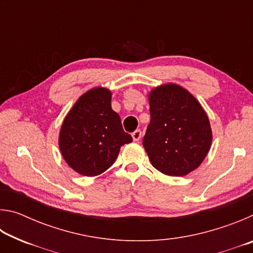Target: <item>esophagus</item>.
Listing matches in <instances>:
<instances>
[{
	"instance_id": "1",
	"label": "esophagus",
	"mask_w": 253,
	"mask_h": 253,
	"mask_svg": "<svg viewBox=\"0 0 253 253\" xmlns=\"http://www.w3.org/2000/svg\"><path fill=\"white\" fill-rule=\"evenodd\" d=\"M131 137H132V139H134V142H138V140L142 138V131H140L139 129L135 130L131 134Z\"/></svg>"
}]
</instances>
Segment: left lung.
Here are the masks:
<instances>
[{
    "label": "left lung",
    "instance_id": "1",
    "mask_svg": "<svg viewBox=\"0 0 253 253\" xmlns=\"http://www.w3.org/2000/svg\"><path fill=\"white\" fill-rule=\"evenodd\" d=\"M151 124L143 146L151 164L169 176H184L202 164L212 145V128L200 101L169 83L148 93Z\"/></svg>",
    "mask_w": 253,
    "mask_h": 253
}]
</instances>
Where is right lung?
Segmentation results:
<instances>
[{
  "label": "right lung",
  "mask_w": 253,
  "mask_h": 253,
  "mask_svg": "<svg viewBox=\"0 0 253 253\" xmlns=\"http://www.w3.org/2000/svg\"><path fill=\"white\" fill-rule=\"evenodd\" d=\"M111 91L89 89L68 111L59 131V149L70 168L84 176H97L116 161L121 147L131 143L121 117L111 108Z\"/></svg>",
  "instance_id": "add662e5"
}]
</instances>
